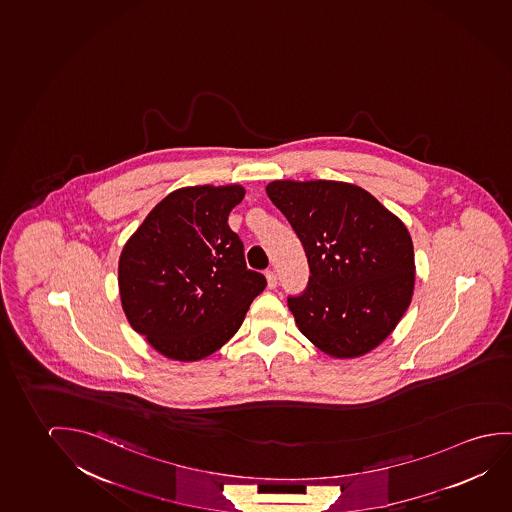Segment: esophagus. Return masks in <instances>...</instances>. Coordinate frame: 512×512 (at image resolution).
<instances>
[{"mask_svg":"<svg viewBox=\"0 0 512 512\" xmlns=\"http://www.w3.org/2000/svg\"><path fill=\"white\" fill-rule=\"evenodd\" d=\"M266 280L269 289H275L276 285H278V278H276L275 271H266Z\"/></svg>","mask_w":512,"mask_h":512,"instance_id":"obj_1","label":"esophagus"}]
</instances>
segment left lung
I'll list each match as a JSON object with an SVG mask.
<instances>
[{"label": "left lung", "instance_id": "left-lung-1", "mask_svg": "<svg viewBox=\"0 0 512 512\" xmlns=\"http://www.w3.org/2000/svg\"><path fill=\"white\" fill-rule=\"evenodd\" d=\"M267 195L296 230L310 282L289 297L299 331L336 359L364 356L393 333L414 294L412 237L361 186L278 179Z\"/></svg>", "mask_w": 512, "mask_h": 512}]
</instances>
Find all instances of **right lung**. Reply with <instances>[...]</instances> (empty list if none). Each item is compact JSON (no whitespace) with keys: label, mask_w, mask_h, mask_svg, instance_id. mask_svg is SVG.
<instances>
[{"label":"right lung","mask_w":512,"mask_h":512,"mask_svg":"<svg viewBox=\"0 0 512 512\" xmlns=\"http://www.w3.org/2000/svg\"><path fill=\"white\" fill-rule=\"evenodd\" d=\"M241 185L185 186L149 211L119 255L121 306L162 356L199 361L243 324L266 278L246 267L229 213Z\"/></svg>","instance_id":"1"}]
</instances>
